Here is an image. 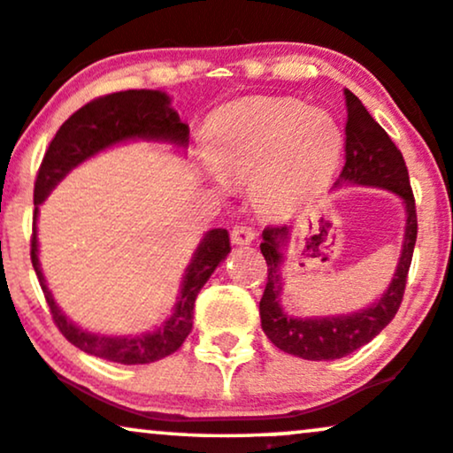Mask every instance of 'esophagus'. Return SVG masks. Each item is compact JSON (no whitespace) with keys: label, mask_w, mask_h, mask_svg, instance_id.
<instances>
[{"label":"esophagus","mask_w":453,"mask_h":453,"mask_svg":"<svg viewBox=\"0 0 453 453\" xmlns=\"http://www.w3.org/2000/svg\"><path fill=\"white\" fill-rule=\"evenodd\" d=\"M254 239H257V233L250 226H235L231 231V242L235 243V246H250Z\"/></svg>","instance_id":"34e87169"}]
</instances>
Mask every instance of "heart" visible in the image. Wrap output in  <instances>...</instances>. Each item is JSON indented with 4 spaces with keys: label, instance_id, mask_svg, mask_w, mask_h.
<instances>
[{
    "label": "heart",
    "instance_id": "b5f03b06",
    "mask_svg": "<svg viewBox=\"0 0 453 453\" xmlns=\"http://www.w3.org/2000/svg\"><path fill=\"white\" fill-rule=\"evenodd\" d=\"M343 135L331 114L296 99H243L211 116L207 163L222 182H250L263 214H286L331 175Z\"/></svg>",
    "mask_w": 453,
    "mask_h": 453
}]
</instances>
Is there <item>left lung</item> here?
<instances>
[{
  "instance_id": "1",
  "label": "left lung",
  "mask_w": 453,
  "mask_h": 453,
  "mask_svg": "<svg viewBox=\"0 0 453 453\" xmlns=\"http://www.w3.org/2000/svg\"><path fill=\"white\" fill-rule=\"evenodd\" d=\"M345 105H348V125H345V165L334 188L339 186H373L401 196L405 205V237H403L401 257L396 271L388 284L384 295L365 310L342 313V316H311L296 318L286 313L281 307V290H284V248L288 246L292 226H267L263 231L260 252L267 260V286L260 299V324L269 342L281 352L299 356L305 360H334L356 352L377 337L401 307L405 292L409 265H411L413 248L418 239L416 199L405 158L390 135L377 125L373 116L366 111L352 90L345 88Z\"/></svg>"
}]
</instances>
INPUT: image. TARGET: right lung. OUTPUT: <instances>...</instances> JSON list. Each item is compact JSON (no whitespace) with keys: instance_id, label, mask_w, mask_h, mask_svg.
<instances>
[{"instance_id":"right-lung-1","label":"right lung","mask_w":453,"mask_h":453,"mask_svg":"<svg viewBox=\"0 0 453 453\" xmlns=\"http://www.w3.org/2000/svg\"><path fill=\"white\" fill-rule=\"evenodd\" d=\"M131 140L172 143L175 148L188 146V125L180 120L178 111L172 108V97L163 90H122L99 97L80 108L63 122L61 129L52 137L50 146L40 165L34 188V237H31V263L44 290L50 307L52 320L69 343L90 356L120 365H150L165 356L173 354L193 328L195 299L205 281L214 273L218 265L231 252V239L226 228H211L196 246L188 267L184 271L180 296L175 301L172 316L161 322L154 331L143 334H101L84 331L73 324L57 305L55 296L48 288L40 267V248H37V207L55 190L65 175L95 154L108 150L116 143Z\"/></svg>"}]
</instances>
